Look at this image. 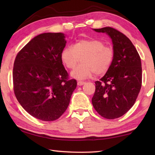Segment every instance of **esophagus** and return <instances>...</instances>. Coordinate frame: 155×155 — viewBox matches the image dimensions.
Wrapping results in <instances>:
<instances>
[{"instance_id":"1","label":"esophagus","mask_w":155,"mask_h":155,"mask_svg":"<svg viewBox=\"0 0 155 155\" xmlns=\"http://www.w3.org/2000/svg\"><path fill=\"white\" fill-rule=\"evenodd\" d=\"M85 83V82H84V81H78V82H77V85H79V86H81V85H84V84Z\"/></svg>"}]
</instances>
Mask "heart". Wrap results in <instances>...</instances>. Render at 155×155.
<instances>
[{
	"instance_id": "obj_1",
	"label": "heart",
	"mask_w": 155,
	"mask_h": 155,
	"mask_svg": "<svg viewBox=\"0 0 155 155\" xmlns=\"http://www.w3.org/2000/svg\"><path fill=\"white\" fill-rule=\"evenodd\" d=\"M71 72L74 78L84 79L94 72L97 75L106 73L114 61V52L110 47L106 46L103 41L96 39H84L77 41L74 46L65 47L61 58L68 69H74Z\"/></svg>"
}]
</instances>
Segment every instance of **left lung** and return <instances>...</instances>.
Returning <instances> with one entry per match:
<instances>
[{"label": "left lung", "mask_w": 155, "mask_h": 155, "mask_svg": "<svg viewBox=\"0 0 155 155\" xmlns=\"http://www.w3.org/2000/svg\"><path fill=\"white\" fill-rule=\"evenodd\" d=\"M111 38L114 58L111 67L100 81L91 99L96 111L107 119L124 115L135 104L142 81L140 57L131 41L111 27L94 28Z\"/></svg>", "instance_id": "left-lung-1"}]
</instances>
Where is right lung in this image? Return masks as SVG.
Segmentation results:
<instances>
[{
  "label": "right lung",
  "mask_w": 155,
  "mask_h": 155,
  "mask_svg": "<svg viewBox=\"0 0 155 155\" xmlns=\"http://www.w3.org/2000/svg\"><path fill=\"white\" fill-rule=\"evenodd\" d=\"M65 38L62 33H41L26 44L15 59V96L26 111L42 121L61 117L77 87V81L69 79L62 64Z\"/></svg>",
  "instance_id": "1"
}]
</instances>
